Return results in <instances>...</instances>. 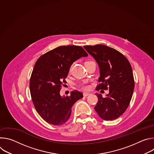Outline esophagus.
Segmentation results:
<instances>
[{
	"label": "esophagus",
	"mask_w": 154,
	"mask_h": 154,
	"mask_svg": "<svg viewBox=\"0 0 154 154\" xmlns=\"http://www.w3.org/2000/svg\"><path fill=\"white\" fill-rule=\"evenodd\" d=\"M90 94V93H83V96H84V97L89 96Z\"/></svg>",
	"instance_id": "obj_1"
}]
</instances>
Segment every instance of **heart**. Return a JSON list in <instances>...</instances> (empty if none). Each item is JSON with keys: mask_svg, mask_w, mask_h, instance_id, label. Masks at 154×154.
Listing matches in <instances>:
<instances>
[{"mask_svg": "<svg viewBox=\"0 0 154 154\" xmlns=\"http://www.w3.org/2000/svg\"><path fill=\"white\" fill-rule=\"evenodd\" d=\"M86 62H89V61H86ZM78 86L83 91H88L91 89V85L88 83H81L79 84Z\"/></svg>", "mask_w": 154, "mask_h": 154, "instance_id": "1", "label": "heart"}]
</instances>
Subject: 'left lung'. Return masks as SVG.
I'll use <instances>...</instances> for the list:
<instances>
[{"label":"left lung","mask_w":154,"mask_h":154,"mask_svg":"<svg viewBox=\"0 0 154 154\" xmlns=\"http://www.w3.org/2000/svg\"><path fill=\"white\" fill-rule=\"evenodd\" d=\"M84 48L99 67V83L96 90H109L105 98L96 94L98 101L95 110L103 120L116 119L125 112L133 95L135 82L131 65L123 54L113 48L102 45Z\"/></svg>","instance_id":"1"}]
</instances>
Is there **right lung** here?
<instances>
[{"label": "right lung", "mask_w": 154, "mask_h": 154, "mask_svg": "<svg viewBox=\"0 0 154 154\" xmlns=\"http://www.w3.org/2000/svg\"><path fill=\"white\" fill-rule=\"evenodd\" d=\"M88 54L81 46H61L42 55L36 61L30 79V91L34 106L48 123L60 125L69 119L72 106L83 97L73 91L61 97L60 91L72 64Z\"/></svg>", "instance_id": "add662e5"}]
</instances>
